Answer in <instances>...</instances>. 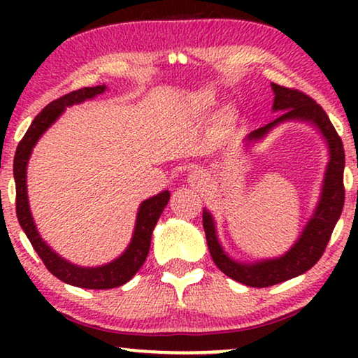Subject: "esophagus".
<instances>
[{
	"label": "esophagus",
	"instance_id": "34e87169",
	"mask_svg": "<svg viewBox=\"0 0 358 358\" xmlns=\"http://www.w3.org/2000/svg\"><path fill=\"white\" fill-rule=\"evenodd\" d=\"M187 182L192 189H203L205 185H207V178H205L200 171H192V173L189 174Z\"/></svg>",
	"mask_w": 358,
	"mask_h": 358
}]
</instances>
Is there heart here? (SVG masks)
Returning a JSON list of instances; mask_svg holds the SVG:
<instances>
[{"mask_svg":"<svg viewBox=\"0 0 358 358\" xmlns=\"http://www.w3.org/2000/svg\"><path fill=\"white\" fill-rule=\"evenodd\" d=\"M215 104V97L212 94H202L199 97V106L202 110H210ZM234 120H236V114H234L233 109H223L222 112L218 114V125L220 127H231L234 124Z\"/></svg>","mask_w":358,"mask_h":358,"instance_id":"b5f03b06","label":"heart"}]
</instances>
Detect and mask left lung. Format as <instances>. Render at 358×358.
<instances>
[{"label":"left lung","instance_id":"left-lung-1","mask_svg":"<svg viewBox=\"0 0 358 358\" xmlns=\"http://www.w3.org/2000/svg\"><path fill=\"white\" fill-rule=\"evenodd\" d=\"M271 86L273 91L272 112H282V114L271 124L251 131L244 140L248 148L266 138L275 127L285 124V122H303L320 131L322 140L326 141L329 161H327L324 171L320 200L313 210L311 218L308 220L292 248L278 257L257 259L252 262H243L231 257L220 243L213 215L210 213V210L203 208L202 220L205 238H207L213 262L224 275L256 288L277 285V283L290 280V278L310 271L324 252L332 229H334L337 220L341 218L342 207H344L345 155L341 136L332 127L329 117L320 104H316L311 97L303 92L278 86L275 83H272Z\"/></svg>","mask_w":358,"mask_h":358}]
</instances>
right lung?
<instances>
[{
  "label": "right lung",
  "instance_id": "add662e5",
  "mask_svg": "<svg viewBox=\"0 0 358 358\" xmlns=\"http://www.w3.org/2000/svg\"><path fill=\"white\" fill-rule=\"evenodd\" d=\"M107 90L106 85H99L94 87H83V90L73 91L70 94L62 96L60 99L53 101L47 107H43L34 122L29 127L26 135L19 141L16 155H14V182H16V213L19 224L22 231L31 241L32 248L36 249L38 257L45 264V267L57 278L68 285L90 288V290H107V288H115L124 285L140 271L146 261V256L150 252L151 234L158 223V220L163 213V210L169 202V190L156 194L155 197L143 200L136 213L134 236H131L129 246L119 257L114 261L102 264L97 267H83L76 266L66 259H63L60 254L53 251L48 244L43 241V238L38 233L34 222L31 205L27 197V164L31 159L34 146L41 140V136L60 119V115L65 112L66 107H71L81 102L94 99L96 96L102 94Z\"/></svg>",
  "mask_w": 358,
  "mask_h": 358
}]
</instances>
